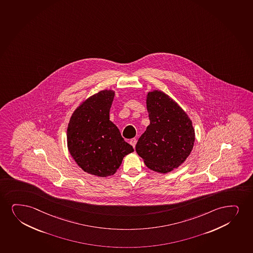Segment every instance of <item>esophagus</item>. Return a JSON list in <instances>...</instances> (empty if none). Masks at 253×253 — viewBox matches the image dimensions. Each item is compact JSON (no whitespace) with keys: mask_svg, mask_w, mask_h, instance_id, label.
Segmentation results:
<instances>
[{"mask_svg":"<svg viewBox=\"0 0 253 253\" xmlns=\"http://www.w3.org/2000/svg\"><path fill=\"white\" fill-rule=\"evenodd\" d=\"M136 142H137V140L135 139V138H134V139H131L130 141H129V143L133 146V147H135V145H136Z\"/></svg>","mask_w":253,"mask_h":253,"instance_id":"esophagus-1","label":"esophagus"}]
</instances>
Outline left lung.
Returning a JSON list of instances; mask_svg holds the SVG:
<instances>
[{
	"mask_svg": "<svg viewBox=\"0 0 253 253\" xmlns=\"http://www.w3.org/2000/svg\"><path fill=\"white\" fill-rule=\"evenodd\" d=\"M146 103L150 125L139 138L135 151L147 168L166 174L190 155L195 131L187 113L163 91H149Z\"/></svg>",
	"mask_w": 253,
	"mask_h": 253,
	"instance_id": "1",
	"label": "left lung"
}]
</instances>
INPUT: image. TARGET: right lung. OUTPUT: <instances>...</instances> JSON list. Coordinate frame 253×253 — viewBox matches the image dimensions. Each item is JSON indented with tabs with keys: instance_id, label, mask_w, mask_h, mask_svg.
I'll use <instances>...</instances> for the list:
<instances>
[{
	"instance_id": "right-lung-1",
	"label": "right lung",
	"mask_w": 253,
	"mask_h": 253,
	"mask_svg": "<svg viewBox=\"0 0 253 253\" xmlns=\"http://www.w3.org/2000/svg\"><path fill=\"white\" fill-rule=\"evenodd\" d=\"M115 91L104 89L82 101L69 121L66 139L71 156L91 175H114L134 148L110 120Z\"/></svg>"
}]
</instances>
